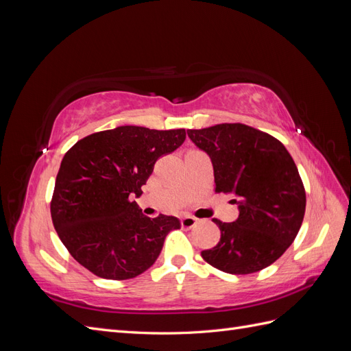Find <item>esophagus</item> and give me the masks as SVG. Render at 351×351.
<instances>
[{"label": "esophagus", "instance_id": "esophagus-1", "mask_svg": "<svg viewBox=\"0 0 351 351\" xmlns=\"http://www.w3.org/2000/svg\"><path fill=\"white\" fill-rule=\"evenodd\" d=\"M180 222H182V227H184V228H193L197 224V218H195L192 215H186L182 218V221Z\"/></svg>", "mask_w": 351, "mask_h": 351}]
</instances>
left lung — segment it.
<instances>
[{
    "instance_id": "obj_1",
    "label": "left lung",
    "mask_w": 351,
    "mask_h": 351,
    "mask_svg": "<svg viewBox=\"0 0 351 351\" xmlns=\"http://www.w3.org/2000/svg\"><path fill=\"white\" fill-rule=\"evenodd\" d=\"M187 134L210 158L215 193L231 195L240 210L234 222L212 219L221 239L202 258L236 275L269 267L294 241L304 217L306 192L291 155L274 136L241 123Z\"/></svg>"
}]
</instances>
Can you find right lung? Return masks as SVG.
<instances>
[{"mask_svg": "<svg viewBox=\"0 0 351 351\" xmlns=\"http://www.w3.org/2000/svg\"><path fill=\"white\" fill-rule=\"evenodd\" d=\"M186 139L184 129L120 125L83 137L62 158L51 218L60 240L82 267L105 280H129L151 268L176 217L142 214L132 197L159 158Z\"/></svg>", "mask_w": 351, "mask_h": 351, "instance_id": "1", "label": "right lung"}]
</instances>
